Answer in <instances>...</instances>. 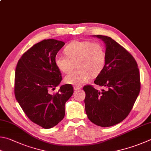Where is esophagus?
Listing matches in <instances>:
<instances>
[{
    "label": "esophagus",
    "mask_w": 151,
    "mask_h": 151,
    "mask_svg": "<svg viewBox=\"0 0 151 151\" xmlns=\"http://www.w3.org/2000/svg\"><path fill=\"white\" fill-rule=\"evenodd\" d=\"M81 88V86H78V85H75V86L73 87V89H74V90H76V91L80 89Z\"/></svg>",
    "instance_id": "esophagus-1"
}]
</instances>
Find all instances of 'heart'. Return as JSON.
Here are the masks:
<instances>
[{
    "instance_id": "b5f03b06",
    "label": "heart",
    "mask_w": 151,
    "mask_h": 151,
    "mask_svg": "<svg viewBox=\"0 0 151 151\" xmlns=\"http://www.w3.org/2000/svg\"><path fill=\"white\" fill-rule=\"evenodd\" d=\"M66 56L57 55L55 58L56 66L60 72L69 73L76 66L75 70L65 78L68 84L79 86L89 80L91 76H99L104 70L106 62V54L100 42L87 40L71 42L64 49Z\"/></svg>"
}]
</instances>
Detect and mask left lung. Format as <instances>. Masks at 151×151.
I'll return each instance as SVG.
<instances>
[{
  "label": "left lung",
  "instance_id": "obj_1",
  "mask_svg": "<svg viewBox=\"0 0 151 151\" xmlns=\"http://www.w3.org/2000/svg\"><path fill=\"white\" fill-rule=\"evenodd\" d=\"M106 44V62L94 83L83 87L85 112L89 120L101 127L120 123L132 110L140 92V74L137 62L125 48L112 38L96 35Z\"/></svg>",
  "mask_w": 151,
  "mask_h": 151
}]
</instances>
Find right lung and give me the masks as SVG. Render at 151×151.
Here are the masks:
<instances>
[{"label":"right lung","instance_id":"obj_1","mask_svg":"<svg viewBox=\"0 0 151 151\" xmlns=\"http://www.w3.org/2000/svg\"><path fill=\"white\" fill-rule=\"evenodd\" d=\"M65 45L56 39H45L24 53L16 68L14 94L17 101L29 120L49 129L63 120L65 103L73 93L72 85L51 91L62 81L55 58Z\"/></svg>","mask_w":151,"mask_h":151}]
</instances>
